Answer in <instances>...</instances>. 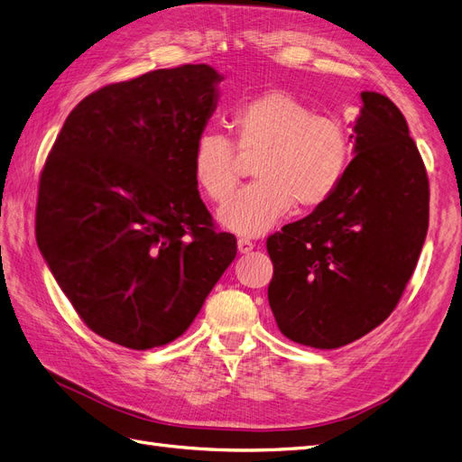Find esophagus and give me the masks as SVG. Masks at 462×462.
Masks as SVG:
<instances>
[{"label": "esophagus", "instance_id": "34e87169", "mask_svg": "<svg viewBox=\"0 0 462 462\" xmlns=\"http://www.w3.org/2000/svg\"><path fill=\"white\" fill-rule=\"evenodd\" d=\"M236 246H239V253L241 254H246L253 248H256V245L253 241H248V239H239V241H236Z\"/></svg>", "mask_w": 462, "mask_h": 462}]
</instances>
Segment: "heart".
I'll list each match as a JSON object with an SVG mask.
<instances>
[{"instance_id":"b5f03b06","label":"heart","mask_w":462,"mask_h":462,"mask_svg":"<svg viewBox=\"0 0 462 462\" xmlns=\"http://www.w3.org/2000/svg\"><path fill=\"white\" fill-rule=\"evenodd\" d=\"M231 129L233 143L212 131L199 134L190 167L197 187L219 204L236 187L239 156L254 158V183L219 209L221 226L245 236L272 229L295 202L302 209L324 204L351 163V141L343 121L314 114L283 90L262 92L236 106Z\"/></svg>"}]
</instances>
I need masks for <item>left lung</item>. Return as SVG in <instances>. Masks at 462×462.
Returning <instances> with one entry per match:
<instances>
[{
	"instance_id": "left-lung-1",
	"label": "left lung",
	"mask_w": 462,
	"mask_h": 462,
	"mask_svg": "<svg viewBox=\"0 0 462 462\" xmlns=\"http://www.w3.org/2000/svg\"><path fill=\"white\" fill-rule=\"evenodd\" d=\"M360 97L355 158L341 185L265 243L277 328L314 348H339L387 319L428 233L430 185L409 125L387 96Z\"/></svg>"
}]
</instances>
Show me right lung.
Segmentation results:
<instances>
[{"label": "right lung", "instance_id": "obj_1", "mask_svg": "<svg viewBox=\"0 0 462 462\" xmlns=\"http://www.w3.org/2000/svg\"><path fill=\"white\" fill-rule=\"evenodd\" d=\"M221 79L180 65L92 92L40 173V253L80 319L111 343L146 351L177 339L236 256L190 167Z\"/></svg>", "mask_w": 462, "mask_h": 462}]
</instances>
